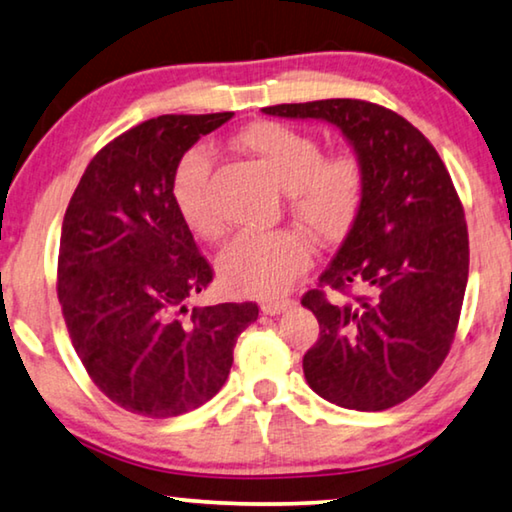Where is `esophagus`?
Returning <instances> with one entry per match:
<instances>
[{
	"label": "esophagus",
	"instance_id": "1",
	"mask_svg": "<svg viewBox=\"0 0 512 512\" xmlns=\"http://www.w3.org/2000/svg\"><path fill=\"white\" fill-rule=\"evenodd\" d=\"M292 301L289 299H264L259 303V308H262L264 315H280V312H285Z\"/></svg>",
	"mask_w": 512,
	"mask_h": 512
}]
</instances>
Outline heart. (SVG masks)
Masks as SVG:
<instances>
[{
	"instance_id": "heart-1",
	"label": "heart",
	"mask_w": 512,
	"mask_h": 512,
	"mask_svg": "<svg viewBox=\"0 0 512 512\" xmlns=\"http://www.w3.org/2000/svg\"><path fill=\"white\" fill-rule=\"evenodd\" d=\"M236 144L269 167L287 190L289 209L319 239H340L352 227L365 193V170L352 151L322 156L315 135L276 121L241 131ZM213 158L207 149L188 151L174 177V202L186 225L204 241L225 234V220L211 200ZM312 246L301 232H246L218 259L220 278L239 294H280L308 269Z\"/></svg>"
}]
</instances>
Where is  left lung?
Wrapping results in <instances>:
<instances>
[{
	"mask_svg": "<svg viewBox=\"0 0 512 512\" xmlns=\"http://www.w3.org/2000/svg\"><path fill=\"white\" fill-rule=\"evenodd\" d=\"M262 112L340 128L365 170L361 209L319 289L301 299L319 322L305 381L338 407H395L439 370L460 322L469 234L451 174L416 126L375 103L326 98Z\"/></svg>",
	"mask_w": 512,
	"mask_h": 512,
	"instance_id": "1",
	"label": "left lung"
}]
</instances>
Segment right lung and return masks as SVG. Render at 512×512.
Here are the masks:
<instances>
[{"label": "right lung", "instance_id": "1", "mask_svg": "<svg viewBox=\"0 0 512 512\" xmlns=\"http://www.w3.org/2000/svg\"><path fill=\"white\" fill-rule=\"evenodd\" d=\"M234 112L163 114L87 165L59 239L57 296L89 377L131 414L170 418L211 400L257 303L188 310L213 280L174 202L186 151Z\"/></svg>", "mask_w": 512, "mask_h": 512}]
</instances>
